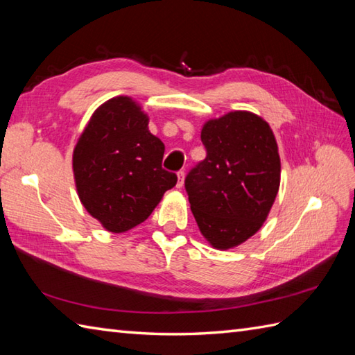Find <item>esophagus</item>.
<instances>
[{"instance_id": "34e87169", "label": "esophagus", "mask_w": 355, "mask_h": 355, "mask_svg": "<svg viewBox=\"0 0 355 355\" xmlns=\"http://www.w3.org/2000/svg\"><path fill=\"white\" fill-rule=\"evenodd\" d=\"M177 177H178L177 187H183V184H184V177H186V173H184L183 171H180V172L177 173Z\"/></svg>"}]
</instances>
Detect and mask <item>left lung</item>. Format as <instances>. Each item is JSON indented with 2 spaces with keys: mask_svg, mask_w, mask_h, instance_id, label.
I'll list each match as a JSON object with an SVG mask.
<instances>
[{
  "mask_svg": "<svg viewBox=\"0 0 355 355\" xmlns=\"http://www.w3.org/2000/svg\"><path fill=\"white\" fill-rule=\"evenodd\" d=\"M207 155L184 186L201 235L218 250L243 244L267 220L281 184V158L270 125L230 111L202 125Z\"/></svg>",
  "mask_w": 355,
  "mask_h": 355,
  "instance_id": "left-lung-1",
  "label": "left lung"
}]
</instances>
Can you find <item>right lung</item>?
Returning <instances> with one entry per match:
<instances>
[{"label": "right lung", "instance_id": "1", "mask_svg": "<svg viewBox=\"0 0 355 355\" xmlns=\"http://www.w3.org/2000/svg\"><path fill=\"white\" fill-rule=\"evenodd\" d=\"M149 117L128 96L97 108L73 150L79 200L103 229L123 233L153 214L177 175L162 168L163 141Z\"/></svg>", "mask_w": 355, "mask_h": 355}]
</instances>
